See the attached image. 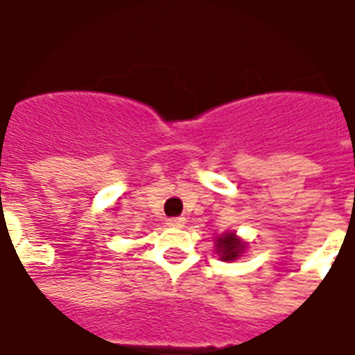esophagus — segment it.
<instances>
[{"label": "esophagus", "instance_id": "esophagus-1", "mask_svg": "<svg viewBox=\"0 0 355 355\" xmlns=\"http://www.w3.org/2000/svg\"><path fill=\"white\" fill-rule=\"evenodd\" d=\"M168 227H175V229H180V227H183L185 225V217H170L166 221Z\"/></svg>", "mask_w": 355, "mask_h": 355}]
</instances>
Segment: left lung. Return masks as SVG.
Here are the masks:
<instances>
[{"label":"left lung","instance_id":"obj_1","mask_svg":"<svg viewBox=\"0 0 355 355\" xmlns=\"http://www.w3.org/2000/svg\"><path fill=\"white\" fill-rule=\"evenodd\" d=\"M216 250L221 261H234L244 253L245 242L234 232H225L216 240Z\"/></svg>","mask_w":355,"mask_h":355}]
</instances>
